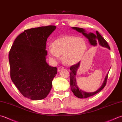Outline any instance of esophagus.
Instances as JSON below:
<instances>
[{
    "instance_id": "esophagus-1",
    "label": "esophagus",
    "mask_w": 122,
    "mask_h": 122,
    "mask_svg": "<svg viewBox=\"0 0 122 122\" xmlns=\"http://www.w3.org/2000/svg\"><path fill=\"white\" fill-rule=\"evenodd\" d=\"M64 69V66H59V68H58V72H60V71H61V70H62V69Z\"/></svg>"
}]
</instances>
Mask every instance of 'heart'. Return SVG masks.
I'll list each match as a JSON object with an SVG mask.
<instances>
[{"mask_svg": "<svg viewBox=\"0 0 122 122\" xmlns=\"http://www.w3.org/2000/svg\"><path fill=\"white\" fill-rule=\"evenodd\" d=\"M86 48V43L82 38L65 36L55 40L47 53L53 61L58 60L59 56H62L64 63L73 64L82 59Z\"/></svg>", "mask_w": 122, "mask_h": 122, "instance_id": "heart-1", "label": "heart"}]
</instances>
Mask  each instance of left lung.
I'll return each instance as SVG.
<instances>
[{
	"mask_svg": "<svg viewBox=\"0 0 122 122\" xmlns=\"http://www.w3.org/2000/svg\"><path fill=\"white\" fill-rule=\"evenodd\" d=\"M72 28L74 30H76L78 32L80 33H82V34L86 37L89 40L90 43L93 45H96L97 43L102 45V46H104L107 47L109 50H110V47L108 45L106 41L105 40L102 36L99 34L98 31H96V35H95L93 33H89V34H87L85 32V30H83L82 28H79V27H72ZM80 62H79L77 64H74L72 66H71L70 68V87L71 89L72 90V92L75 95L76 97H77L79 98H88L90 96H92L93 95L97 94L98 92H101V90L103 89V88L105 87L106 85L107 78H108V73L106 75L104 81L102 83L101 87L99 88L98 90H97L96 92H86L83 91L81 90L79 88H78L77 82H76V72H77V69L79 66Z\"/></svg>",
	"mask_w": 122,
	"mask_h": 122,
	"instance_id": "8db88e82",
	"label": "left lung"
}]
</instances>
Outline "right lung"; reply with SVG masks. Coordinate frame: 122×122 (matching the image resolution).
<instances>
[{"label": "right lung", "instance_id": "obj_1", "mask_svg": "<svg viewBox=\"0 0 122 122\" xmlns=\"http://www.w3.org/2000/svg\"><path fill=\"white\" fill-rule=\"evenodd\" d=\"M56 26L26 30L16 37L9 53L12 81L24 96L32 100L46 97L57 73L46 62L47 37Z\"/></svg>", "mask_w": 122, "mask_h": 122}]
</instances>
